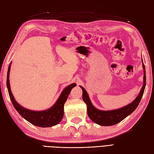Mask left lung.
Returning <instances> with one entry per match:
<instances>
[{
	"instance_id": "1",
	"label": "left lung",
	"mask_w": 154,
	"mask_h": 154,
	"mask_svg": "<svg viewBox=\"0 0 154 154\" xmlns=\"http://www.w3.org/2000/svg\"><path fill=\"white\" fill-rule=\"evenodd\" d=\"M143 62V68L144 70V76H143V85L142 89H140V93L138 96L135 98L134 101L131 102L129 104L120 107L119 109H113V110H100L95 107L93 103H91V100L86 90L82 86L80 87L82 89V98L84 102L87 105V114L89 117L94 122L98 124V125L103 126H109L117 124L119 122H121L128 115L131 114L139 104L141 98L144 93L145 87H146V70H145V66Z\"/></svg>"
}]
</instances>
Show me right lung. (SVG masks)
Here are the masks:
<instances>
[{
  "label": "right lung",
  "mask_w": 154,
  "mask_h": 154,
  "mask_svg": "<svg viewBox=\"0 0 154 154\" xmlns=\"http://www.w3.org/2000/svg\"><path fill=\"white\" fill-rule=\"evenodd\" d=\"M11 65V62L8 69L6 85L10 100L17 111L28 122L36 126L48 128L56 126L59 124L62 119H63L64 115L65 103L67 100L72 89L74 87L76 86V84L74 83V84L66 87L60 94L59 98H57L54 104L51 107H50L49 109L43 111H33L28 109L20 106L15 100L14 95L11 91L9 79Z\"/></svg>",
  "instance_id": "1"
}]
</instances>
